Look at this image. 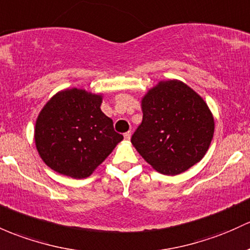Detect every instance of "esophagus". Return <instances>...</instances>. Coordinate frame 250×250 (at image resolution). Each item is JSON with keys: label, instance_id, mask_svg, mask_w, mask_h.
Here are the masks:
<instances>
[{"label": "esophagus", "instance_id": "obj_1", "mask_svg": "<svg viewBox=\"0 0 250 250\" xmlns=\"http://www.w3.org/2000/svg\"><path fill=\"white\" fill-rule=\"evenodd\" d=\"M124 137H125L126 141H130V138H131V132H126L125 135H124Z\"/></svg>", "mask_w": 250, "mask_h": 250}]
</instances>
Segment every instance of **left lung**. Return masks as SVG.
<instances>
[{
	"label": "left lung",
	"mask_w": 250,
	"mask_h": 250,
	"mask_svg": "<svg viewBox=\"0 0 250 250\" xmlns=\"http://www.w3.org/2000/svg\"><path fill=\"white\" fill-rule=\"evenodd\" d=\"M143 120L131 143L158 173L178 175L205 156L214 120L203 98L178 80L161 81L142 99Z\"/></svg>",
	"instance_id": "obj_1"
}]
</instances>
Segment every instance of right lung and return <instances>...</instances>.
<instances>
[{"label": "right lung", "instance_id": "right-lung-1", "mask_svg": "<svg viewBox=\"0 0 250 250\" xmlns=\"http://www.w3.org/2000/svg\"><path fill=\"white\" fill-rule=\"evenodd\" d=\"M103 95L71 88L58 92L37 118L34 141L40 157L62 175L84 179L113 151L123 135L101 111Z\"/></svg>", "mask_w": 250, "mask_h": 250}]
</instances>
